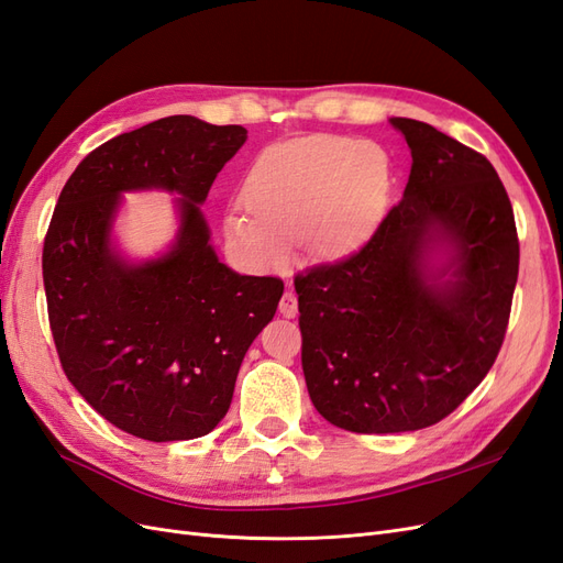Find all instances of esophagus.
I'll list each match as a JSON object with an SVG mask.
<instances>
[{
	"label": "esophagus",
	"instance_id": "esophagus-1",
	"mask_svg": "<svg viewBox=\"0 0 563 563\" xmlns=\"http://www.w3.org/2000/svg\"><path fill=\"white\" fill-rule=\"evenodd\" d=\"M279 312L286 317V319H294L298 314V298L294 291H286L279 300Z\"/></svg>",
	"mask_w": 563,
	"mask_h": 563
}]
</instances>
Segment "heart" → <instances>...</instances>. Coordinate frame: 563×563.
Listing matches in <instances>:
<instances>
[{"label": "heart", "mask_w": 563, "mask_h": 563, "mask_svg": "<svg viewBox=\"0 0 563 563\" xmlns=\"http://www.w3.org/2000/svg\"><path fill=\"white\" fill-rule=\"evenodd\" d=\"M387 150L350 135L314 133L265 147L244 178V203L225 211L228 242L253 269H282L294 244L338 261L360 249L391 195Z\"/></svg>", "instance_id": "b5f03b06"}]
</instances>
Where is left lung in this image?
I'll return each instance as SVG.
<instances>
[{"mask_svg": "<svg viewBox=\"0 0 563 563\" xmlns=\"http://www.w3.org/2000/svg\"><path fill=\"white\" fill-rule=\"evenodd\" d=\"M404 199L350 258L296 277L317 411L360 434L430 428L500 352L519 275L512 203L490 162L416 119Z\"/></svg>", "mask_w": 563, "mask_h": 563, "instance_id": "obj_1", "label": "left lung"}]
</instances>
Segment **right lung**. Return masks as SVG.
<instances>
[{
	"label": "right lung",
	"mask_w": 563,
	"mask_h": 563,
	"mask_svg": "<svg viewBox=\"0 0 563 563\" xmlns=\"http://www.w3.org/2000/svg\"><path fill=\"white\" fill-rule=\"evenodd\" d=\"M244 126L157 119L89 152L65 183L44 240L48 323L67 380L114 428L147 441L209 434L236 373L277 312L284 284L218 261L201 213ZM176 194L179 232L129 262L111 230L124 191Z\"/></svg>",
	"instance_id": "right-lung-1"
}]
</instances>
